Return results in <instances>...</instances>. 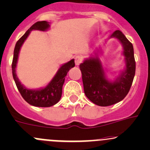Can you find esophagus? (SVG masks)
Masks as SVG:
<instances>
[{"label":"esophagus","instance_id":"obj_1","mask_svg":"<svg viewBox=\"0 0 150 150\" xmlns=\"http://www.w3.org/2000/svg\"><path fill=\"white\" fill-rule=\"evenodd\" d=\"M82 62H83V57L81 56H80V55H76V56L75 57V65H79Z\"/></svg>","mask_w":150,"mask_h":150}]
</instances>
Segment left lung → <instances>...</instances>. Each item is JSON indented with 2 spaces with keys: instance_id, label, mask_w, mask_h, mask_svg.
<instances>
[{
  "instance_id": "obj_1",
  "label": "left lung",
  "mask_w": 150,
  "mask_h": 150,
  "mask_svg": "<svg viewBox=\"0 0 150 150\" xmlns=\"http://www.w3.org/2000/svg\"><path fill=\"white\" fill-rule=\"evenodd\" d=\"M110 38L118 39L122 44L126 67L115 81L105 78V73L98 58L90 57L80 65L84 92L94 104L106 107L122 100L129 93L135 75V60L132 44L120 30H116Z\"/></svg>"
}]
</instances>
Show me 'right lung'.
Masks as SVG:
<instances>
[{
  "instance_id": "obj_1",
  "label": "right lung",
  "mask_w": 150,
  "mask_h": 150,
  "mask_svg": "<svg viewBox=\"0 0 150 150\" xmlns=\"http://www.w3.org/2000/svg\"><path fill=\"white\" fill-rule=\"evenodd\" d=\"M49 27H50V25L47 21H38V22L33 25L26 31L25 33L16 42L12 62L13 77L15 83H16V86H17L20 93H21V96L30 105L35 107H42V108H47V107L52 106V105L58 103L59 100H60L62 96V85L65 82V76L67 75L70 69L75 67L74 59L62 65L48 85L45 88L39 89V90H29V89L25 88L19 81L18 78H17L16 67L20 49H21L24 41L29 35L30 31L33 30L45 31L47 29H48Z\"/></svg>"
}]
</instances>
